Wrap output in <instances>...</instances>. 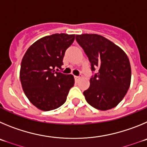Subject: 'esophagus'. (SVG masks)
Wrapping results in <instances>:
<instances>
[{"label":"esophagus","instance_id":"34e87169","mask_svg":"<svg viewBox=\"0 0 147 147\" xmlns=\"http://www.w3.org/2000/svg\"><path fill=\"white\" fill-rule=\"evenodd\" d=\"M74 78H75V80H78L79 78H80V76H74Z\"/></svg>","mask_w":147,"mask_h":147}]
</instances>
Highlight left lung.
Listing matches in <instances>:
<instances>
[{
    "label": "left lung",
    "mask_w": 147,
    "mask_h": 147,
    "mask_svg": "<svg viewBox=\"0 0 147 147\" xmlns=\"http://www.w3.org/2000/svg\"><path fill=\"white\" fill-rule=\"evenodd\" d=\"M76 41L88 56L92 71L98 69L83 92L86 100L94 108L107 111L125 97L130 86L131 67L124 51L98 34L76 35Z\"/></svg>",
    "instance_id": "obj_1"
}]
</instances>
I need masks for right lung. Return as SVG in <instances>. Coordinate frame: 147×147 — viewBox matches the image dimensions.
Returning <instances> with one entry per match:
<instances>
[{"label": "right lung", "mask_w": 147, "mask_h": 147, "mask_svg": "<svg viewBox=\"0 0 147 147\" xmlns=\"http://www.w3.org/2000/svg\"><path fill=\"white\" fill-rule=\"evenodd\" d=\"M75 34H55L42 37L28 49L21 62L20 78L29 101L38 109L48 111L66 102L74 86L73 75L59 72Z\"/></svg>", "instance_id": "obj_1"}]
</instances>
